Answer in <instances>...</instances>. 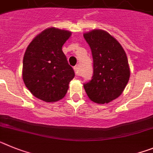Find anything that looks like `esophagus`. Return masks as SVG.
<instances>
[{"instance_id":"esophagus-1","label":"esophagus","mask_w":153,"mask_h":153,"mask_svg":"<svg viewBox=\"0 0 153 153\" xmlns=\"http://www.w3.org/2000/svg\"><path fill=\"white\" fill-rule=\"evenodd\" d=\"M74 71H75L76 75H79V66H75V67H74Z\"/></svg>"}]
</instances>
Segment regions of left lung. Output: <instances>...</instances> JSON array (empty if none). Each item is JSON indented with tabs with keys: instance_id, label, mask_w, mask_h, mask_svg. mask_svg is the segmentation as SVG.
<instances>
[{
	"instance_id": "obj_1",
	"label": "left lung",
	"mask_w": 153,
	"mask_h": 153,
	"mask_svg": "<svg viewBox=\"0 0 153 153\" xmlns=\"http://www.w3.org/2000/svg\"><path fill=\"white\" fill-rule=\"evenodd\" d=\"M93 58V75L84 84L91 101L105 104L117 99L130 77L128 58L122 45L105 30L95 29L83 34Z\"/></svg>"
}]
</instances>
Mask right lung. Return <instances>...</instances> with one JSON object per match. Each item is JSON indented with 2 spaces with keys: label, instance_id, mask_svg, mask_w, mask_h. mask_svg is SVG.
<instances>
[{
  "label": "right lung",
  "instance_id": "right-lung-1",
  "mask_svg": "<svg viewBox=\"0 0 153 153\" xmlns=\"http://www.w3.org/2000/svg\"><path fill=\"white\" fill-rule=\"evenodd\" d=\"M71 34L68 30L49 27L38 34L26 49L23 81L31 94L41 100L54 102L63 99L75 77L62 51Z\"/></svg>",
  "mask_w": 153,
  "mask_h": 153
}]
</instances>
